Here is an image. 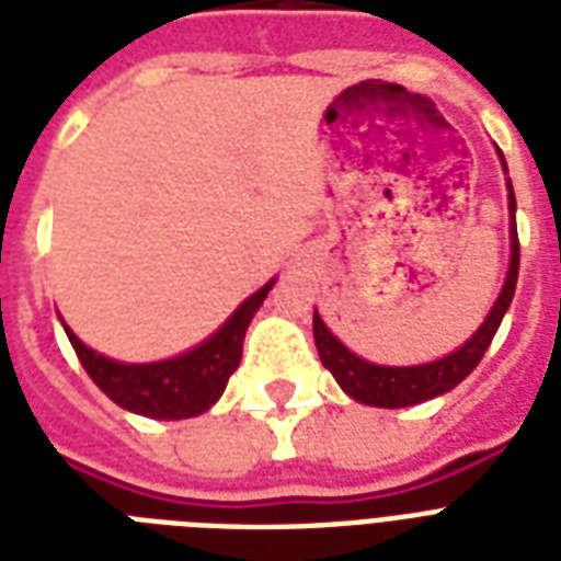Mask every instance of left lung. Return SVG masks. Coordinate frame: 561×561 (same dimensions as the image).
Listing matches in <instances>:
<instances>
[{
	"mask_svg": "<svg viewBox=\"0 0 561 561\" xmlns=\"http://www.w3.org/2000/svg\"><path fill=\"white\" fill-rule=\"evenodd\" d=\"M497 157L504 162V153L497 151ZM506 188H510V218H513V224H510L513 259H510L506 282L501 294H497L495 306H492L489 317L483 320V325L457 352H451V355H445L439 360H431V364H419V367H378V364H369V360L358 358L355 352L346 350L325 329V323L314 311V343L317 352H320V360L334 375V381L341 383L346 396H352L360 404H373V408H410V404L436 399V396L454 390L471 369L478 367L483 352L489 350V343L495 337L497 325L504 320L506 308L513 302L515 282H518V262H522L518 229H515V192L510 180H506Z\"/></svg>",
	"mask_w": 561,
	"mask_h": 561,
	"instance_id": "1",
	"label": "left lung"
}]
</instances>
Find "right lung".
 <instances>
[{
    "mask_svg": "<svg viewBox=\"0 0 561 561\" xmlns=\"http://www.w3.org/2000/svg\"><path fill=\"white\" fill-rule=\"evenodd\" d=\"M273 282L276 279L255 290L253 297H247L209 341H203L186 355L157 360V364L110 360L83 346L72 329L66 325L64 329L87 375L118 408L148 419H188L209 410L220 399V392L227 390L229 375L241 364L247 325L267 297V290L273 288Z\"/></svg>",
    "mask_w": 561,
    "mask_h": 561,
    "instance_id": "1",
    "label": "right lung"
}]
</instances>
